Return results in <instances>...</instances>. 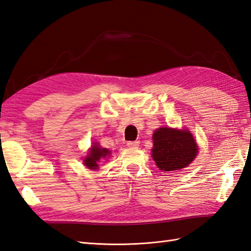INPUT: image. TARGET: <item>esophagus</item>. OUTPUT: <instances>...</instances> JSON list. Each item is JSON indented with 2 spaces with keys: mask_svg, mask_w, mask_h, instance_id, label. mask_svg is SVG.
Listing matches in <instances>:
<instances>
[{
  "mask_svg": "<svg viewBox=\"0 0 251 251\" xmlns=\"http://www.w3.org/2000/svg\"><path fill=\"white\" fill-rule=\"evenodd\" d=\"M139 141H127L126 146L128 148H138L139 147Z\"/></svg>",
  "mask_w": 251,
  "mask_h": 251,
  "instance_id": "1",
  "label": "esophagus"
}]
</instances>
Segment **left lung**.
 I'll return each instance as SVG.
<instances>
[{
  "instance_id": "obj_1",
  "label": "left lung",
  "mask_w": 251,
  "mask_h": 251,
  "mask_svg": "<svg viewBox=\"0 0 251 251\" xmlns=\"http://www.w3.org/2000/svg\"><path fill=\"white\" fill-rule=\"evenodd\" d=\"M151 156L161 171L184 169L196 158L198 146L187 130L160 127L153 135Z\"/></svg>"
}]
</instances>
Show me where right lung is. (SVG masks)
Segmentation results:
<instances>
[{
	"label": "right lung",
	"mask_w": 251,
	"mask_h": 251,
	"mask_svg": "<svg viewBox=\"0 0 251 251\" xmlns=\"http://www.w3.org/2000/svg\"><path fill=\"white\" fill-rule=\"evenodd\" d=\"M109 154H110V151L108 149H102L98 146L97 143H94L89 151V155L85 158L83 162H85V165L88 169L96 170L98 169L97 162L100 161L101 158H104Z\"/></svg>",
	"instance_id": "add662e5"
}]
</instances>
